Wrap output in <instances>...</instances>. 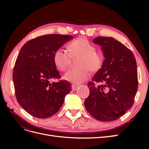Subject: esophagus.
Segmentation results:
<instances>
[{"instance_id": "34e87169", "label": "esophagus", "mask_w": 149, "mask_h": 149, "mask_svg": "<svg viewBox=\"0 0 149 149\" xmlns=\"http://www.w3.org/2000/svg\"><path fill=\"white\" fill-rule=\"evenodd\" d=\"M71 87H72V90H73V91H75V90L77 89L79 87V85L73 84L71 85Z\"/></svg>"}]
</instances>
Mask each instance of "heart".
Instances as JSON below:
<instances>
[{
  "instance_id": "b5f03b06",
  "label": "heart",
  "mask_w": 149,
  "mask_h": 149,
  "mask_svg": "<svg viewBox=\"0 0 149 149\" xmlns=\"http://www.w3.org/2000/svg\"><path fill=\"white\" fill-rule=\"evenodd\" d=\"M96 47L84 37H79L69 44V52L58 48L54 53L53 61L61 71L70 66L72 59L79 58L77 61L78 68L66 72L64 78L74 84L81 83L89 76V70L93 73L100 70L103 64V56L96 51Z\"/></svg>"
}]
</instances>
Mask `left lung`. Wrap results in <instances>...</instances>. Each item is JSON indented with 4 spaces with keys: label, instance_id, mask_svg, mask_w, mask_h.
<instances>
[{
    "label": "left lung",
    "instance_id": "1",
    "mask_svg": "<svg viewBox=\"0 0 149 149\" xmlns=\"http://www.w3.org/2000/svg\"><path fill=\"white\" fill-rule=\"evenodd\" d=\"M93 42L101 46L105 60L88 83L89 95L84 106L98 120H115L134 104L138 88L136 60L133 53L114 38L98 37Z\"/></svg>",
    "mask_w": 149,
    "mask_h": 149
}]
</instances>
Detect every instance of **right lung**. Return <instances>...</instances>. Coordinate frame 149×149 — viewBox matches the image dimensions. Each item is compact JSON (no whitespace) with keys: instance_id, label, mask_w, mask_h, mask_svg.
I'll list each match as a JSON object with an SVG mask.
<instances>
[{"instance_id":"1","label":"right lung","mask_w":149,"mask_h":149,"mask_svg":"<svg viewBox=\"0 0 149 149\" xmlns=\"http://www.w3.org/2000/svg\"><path fill=\"white\" fill-rule=\"evenodd\" d=\"M73 38L60 34L40 36L25 43L18 55L13 71L15 96L23 109L35 118L55 114L72 90L66 80L51 81L61 78L54 53Z\"/></svg>"}]
</instances>
